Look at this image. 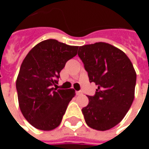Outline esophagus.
<instances>
[{
    "label": "esophagus",
    "instance_id": "34e87169",
    "mask_svg": "<svg viewBox=\"0 0 149 149\" xmlns=\"http://www.w3.org/2000/svg\"><path fill=\"white\" fill-rule=\"evenodd\" d=\"M76 93H77V95H81L82 94V91H77Z\"/></svg>",
    "mask_w": 149,
    "mask_h": 149
}]
</instances>
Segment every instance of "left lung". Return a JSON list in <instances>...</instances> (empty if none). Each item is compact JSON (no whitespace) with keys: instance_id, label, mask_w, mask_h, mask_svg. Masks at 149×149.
Instances as JSON below:
<instances>
[{"instance_id":"obj_1","label":"left lung","mask_w":149,"mask_h":149,"mask_svg":"<svg viewBox=\"0 0 149 149\" xmlns=\"http://www.w3.org/2000/svg\"><path fill=\"white\" fill-rule=\"evenodd\" d=\"M90 82L98 85L82 109L90 128L105 131L121 121L134 100L136 74L131 61L120 49L104 42L79 47Z\"/></svg>"}]
</instances>
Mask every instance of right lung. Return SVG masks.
<instances>
[{
	"label": "right lung",
	"instance_id": "right-lung-1",
	"mask_svg": "<svg viewBox=\"0 0 149 149\" xmlns=\"http://www.w3.org/2000/svg\"><path fill=\"white\" fill-rule=\"evenodd\" d=\"M78 46L49 39L31 49L21 64L16 88L24 118L37 129L49 131L58 126L75 96L74 89H57L60 72L77 54Z\"/></svg>",
	"mask_w": 149,
	"mask_h": 149
}]
</instances>
